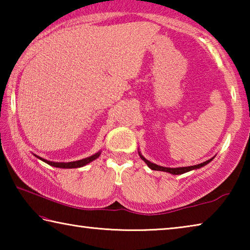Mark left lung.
<instances>
[{
    "mask_svg": "<svg viewBox=\"0 0 250 250\" xmlns=\"http://www.w3.org/2000/svg\"><path fill=\"white\" fill-rule=\"evenodd\" d=\"M139 155H140V158L145 161V162L146 163V166L149 167L151 170H154V171H163V172H168L171 173V174H174V175H179V174H183V173H186V172H189L192 170H196V168H200L202 167L206 166V164H208L211 160H213L214 158H211L209 160L205 161V162H203L201 164H197V166H192V167H160L158 166V164H154L150 162V161H147L145 156H143L140 152H139Z\"/></svg>",
    "mask_w": 250,
    "mask_h": 250,
    "instance_id": "left-lung-1",
    "label": "left lung"
}]
</instances>
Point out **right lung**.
<instances>
[{
  "label": "right lung",
  "instance_id": "right-lung-1",
  "mask_svg": "<svg viewBox=\"0 0 250 250\" xmlns=\"http://www.w3.org/2000/svg\"><path fill=\"white\" fill-rule=\"evenodd\" d=\"M100 154H101V151L97 152V153H95L94 155L88 156V158H84V159H83V160H78V161H73V162H52V161H47V160H45V159H43V158H40V156H37V155H35V154H34V155H35L36 158H39L40 160L44 161L45 163H47V164H49V166L55 167H61V168H76V167H82L87 166L88 163H90V162H92V161H94V160H96L97 158H99Z\"/></svg>",
  "mask_w": 250,
  "mask_h": 250
}]
</instances>
